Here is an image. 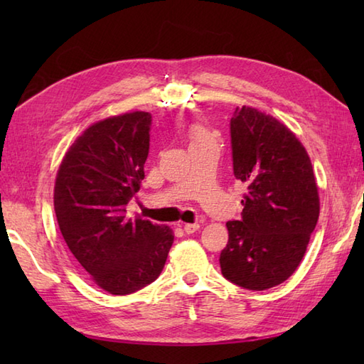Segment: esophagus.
<instances>
[{
  "label": "esophagus",
  "mask_w": 364,
  "mask_h": 364,
  "mask_svg": "<svg viewBox=\"0 0 364 364\" xmlns=\"http://www.w3.org/2000/svg\"><path fill=\"white\" fill-rule=\"evenodd\" d=\"M200 228V225L198 223H184V227H183V230L186 231L188 235H192V233H196V231Z\"/></svg>",
  "instance_id": "34e87169"
}]
</instances>
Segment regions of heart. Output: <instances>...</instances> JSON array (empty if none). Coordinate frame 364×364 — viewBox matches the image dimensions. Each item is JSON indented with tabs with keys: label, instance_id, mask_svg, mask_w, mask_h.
Here are the masks:
<instances>
[{
	"label": "heart",
	"instance_id": "b5f03b06",
	"mask_svg": "<svg viewBox=\"0 0 364 364\" xmlns=\"http://www.w3.org/2000/svg\"><path fill=\"white\" fill-rule=\"evenodd\" d=\"M191 137H192V144L206 141V139H211L210 136H208V133H205V131L202 128H198V127H196L194 129L191 131Z\"/></svg>",
	"mask_w": 364,
	"mask_h": 364
}]
</instances>
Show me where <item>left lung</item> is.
Here are the masks:
<instances>
[{"mask_svg": "<svg viewBox=\"0 0 364 364\" xmlns=\"http://www.w3.org/2000/svg\"><path fill=\"white\" fill-rule=\"evenodd\" d=\"M233 173L247 184L241 220L227 222L222 275L264 291L294 274L319 219V194L305 146L283 123L255 107L230 120Z\"/></svg>", "mask_w": 364, "mask_h": 364, "instance_id": "left-lung-1", "label": "left lung"}]
</instances>
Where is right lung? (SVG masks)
Listing matches in <instances>:
<instances>
[{
  "label": "right lung",
  "instance_id": "obj_1",
  "mask_svg": "<svg viewBox=\"0 0 364 364\" xmlns=\"http://www.w3.org/2000/svg\"><path fill=\"white\" fill-rule=\"evenodd\" d=\"M150 127L151 114L142 111L94 123L65 153L54 184V213L67 247L114 296L156 280L173 244L168 227L127 215L145 176Z\"/></svg>",
  "mask_w": 364,
  "mask_h": 364
}]
</instances>
